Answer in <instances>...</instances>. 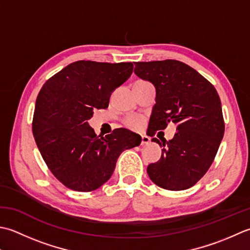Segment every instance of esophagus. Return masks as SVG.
Returning <instances> with one entry per match:
<instances>
[{"mask_svg": "<svg viewBox=\"0 0 250 250\" xmlns=\"http://www.w3.org/2000/svg\"><path fill=\"white\" fill-rule=\"evenodd\" d=\"M150 144V138L147 136H141V146H146Z\"/></svg>", "mask_w": 250, "mask_h": 250, "instance_id": "1", "label": "esophagus"}]
</instances>
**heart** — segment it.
Masks as SVG:
<instances>
[{
	"mask_svg": "<svg viewBox=\"0 0 250 250\" xmlns=\"http://www.w3.org/2000/svg\"><path fill=\"white\" fill-rule=\"evenodd\" d=\"M124 124L130 129H138L142 124V120L138 116H128L124 120Z\"/></svg>",
	"mask_w": 250,
	"mask_h": 250,
	"instance_id": "heart-1",
	"label": "heart"
}]
</instances>
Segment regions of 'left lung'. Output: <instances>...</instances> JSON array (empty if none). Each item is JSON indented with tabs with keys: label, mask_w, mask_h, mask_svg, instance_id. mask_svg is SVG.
Masks as SVG:
<instances>
[{
	"label": "left lung",
	"mask_w": 250,
	"mask_h": 250,
	"mask_svg": "<svg viewBox=\"0 0 250 250\" xmlns=\"http://www.w3.org/2000/svg\"><path fill=\"white\" fill-rule=\"evenodd\" d=\"M134 72L155 87L147 127L151 135L168 123L177 124L178 130L169 141L152 138L163 149L161 159L147 166V175L163 189H189L212 164L225 134L217 90L196 70L178 60L136 62Z\"/></svg>",
	"instance_id": "8db88e82"
}]
</instances>
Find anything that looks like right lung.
<instances>
[{"instance_id":"right-lung-1","label":"right lung","mask_w":250,"mask_h":250,"mask_svg":"<svg viewBox=\"0 0 250 250\" xmlns=\"http://www.w3.org/2000/svg\"><path fill=\"white\" fill-rule=\"evenodd\" d=\"M131 62L80 60L52 76L35 103L32 131L49 170L71 190L90 192L108 181L121 153L141 144L126 128L97 136L88 124L132 73Z\"/></svg>"}]
</instances>
